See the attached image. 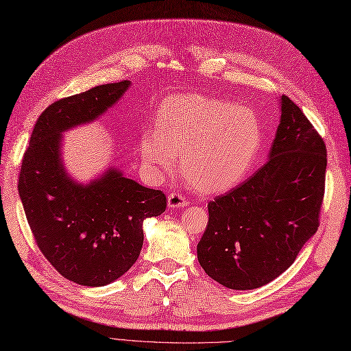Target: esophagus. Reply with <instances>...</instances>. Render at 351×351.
<instances>
[{"mask_svg": "<svg viewBox=\"0 0 351 351\" xmlns=\"http://www.w3.org/2000/svg\"><path fill=\"white\" fill-rule=\"evenodd\" d=\"M168 206L171 209H177V208H184L187 206V200L183 195H180L177 192H173L168 195Z\"/></svg>", "mask_w": 351, "mask_h": 351, "instance_id": "esophagus-1", "label": "esophagus"}]
</instances>
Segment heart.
<instances>
[{
    "mask_svg": "<svg viewBox=\"0 0 351 351\" xmlns=\"http://www.w3.org/2000/svg\"><path fill=\"white\" fill-rule=\"evenodd\" d=\"M261 143L262 127L252 110L200 95H180L162 104L156 130L146 132L139 147L154 173L169 171L182 158L187 182L214 195L247 177Z\"/></svg>",
    "mask_w": 351,
    "mask_h": 351,
    "instance_id": "obj_1",
    "label": "heart"
}]
</instances>
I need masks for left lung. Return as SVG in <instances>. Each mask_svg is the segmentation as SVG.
I'll list each match as a JSON object with an SVG mask.
<instances>
[{"instance_id": "obj_1", "label": "left lung", "mask_w": 351, "mask_h": 351, "mask_svg": "<svg viewBox=\"0 0 351 351\" xmlns=\"http://www.w3.org/2000/svg\"><path fill=\"white\" fill-rule=\"evenodd\" d=\"M269 159L239 187L208 204L200 267L231 290H252L291 267L319 227L326 147L303 111L280 98Z\"/></svg>"}]
</instances>
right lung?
Segmentation results:
<instances>
[{
	"mask_svg": "<svg viewBox=\"0 0 351 351\" xmlns=\"http://www.w3.org/2000/svg\"><path fill=\"white\" fill-rule=\"evenodd\" d=\"M130 80L60 99L40 114L19 176V195L38 247L62 277L102 287L129 271L143 246V221L167 199L114 167L79 183L64 167L62 133L93 123L117 104Z\"/></svg>",
	"mask_w": 351,
	"mask_h": 351,
	"instance_id": "right-lung-1",
	"label": "right lung"
}]
</instances>
